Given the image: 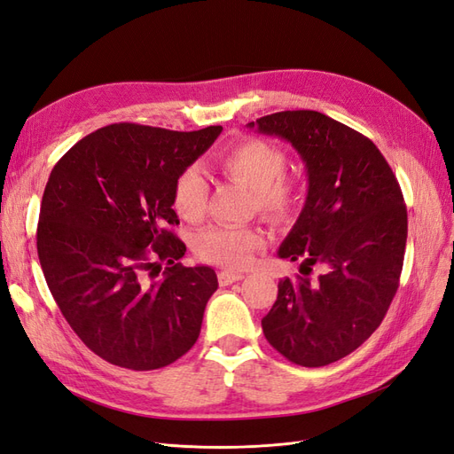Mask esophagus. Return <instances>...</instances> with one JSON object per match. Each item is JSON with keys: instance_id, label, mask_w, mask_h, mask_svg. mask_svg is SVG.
Segmentation results:
<instances>
[{"instance_id": "esophagus-1", "label": "esophagus", "mask_w": 454, "mask_h": 454, "mask_svg": "<svg viewBox=\"0 0 454 454\" xmlns=\"http://www.w3.org/2000/svg\"><path fill=\"white\" fill-rule=\"evenodd\" d=\"M242 278H244V274H242V272L227 270V269H223V270H219V272H217V280H219V284H222V286H229V284L237 282V280H242Z\"/></svg>"}]
</instances>
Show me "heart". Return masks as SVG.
I'll use <instances>...</instances> for the list:
<instances>
[{
  "label": "heart",
  "mask_w": 454,
  "mask_h": 454,
  "mask_svg": "<svg viewBox=\"0 0 454 454\" xmlns=\"http://www.w3.org/2000/svg\"><path fill=\"white\" fill-rule=\"evenodd\" d=\"M217 164L229 177L250 187L255 193L257 210L272 222H284L295 210L297 185L284 176L287 159L277 144L246 138L227 145L217 155ZM174 208L182 219L197 223L204 217L208 202V182L197 164H189L176 176L172 189ZM265 244L263 232L254 227L212 225L195 239V252L210 263L242 269L250 265L255 250Z\"/></svg>",
  "instance_id": "heart-1"
}]
</instances>
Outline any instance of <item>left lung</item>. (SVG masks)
Returning <instances> with one entry per match:
<instances>
[{"instance_id": "left-lung-1", "label": "left lung", "mask_w": 454, "mask_h": 454, "mask_svg": "<svg viewBox=\"0 0 454 454\" xmlns=\"http://www.w3.org/2000/svg\"><path fill=\"white\" fill-rule=\"evenodd\" d=\"M250 129L290 142L309 191L278 257L301 261L261 320L284 358L322 367L345 358L380 325L400 286L407 208L387 159L364 134L310 109L265 115ZM322 264L320 278L308 277Z\"/></svg>"}]
</instances>
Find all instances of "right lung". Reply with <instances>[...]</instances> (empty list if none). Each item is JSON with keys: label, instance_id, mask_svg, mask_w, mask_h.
I'll return each instance as SVG.
<instances>
[{"label": "right lung", "instance_id": "1", "mask_svg": "<svg viewBox=\"0 0 454 454\" xmlns=\"http://www.w3.org/2000/svg\"><path fill=\"white\" fill-rule=\"evenodd\" d=\"M222 130L119 122L54 164L39 210V263L64 318L102 360L159 369L197 342L217 277L177 263L185 244L172 232V189ZM160 260L169 265L162 275Z\"/></svg>", "mask_w": 454, "mask_h": 454}]
</instances>
